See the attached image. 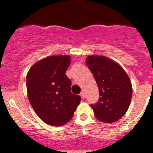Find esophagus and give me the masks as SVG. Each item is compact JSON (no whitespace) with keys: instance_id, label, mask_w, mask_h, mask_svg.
<instances>
[{"instance_id":"obj_1","label":"esophagus","mask_w":153,"mask_h":153,"mask_svg":"<svg viewBox=\"0 0 153 153\" xmlns=\"http://www.w3.org/2000/svg\"><path fill=\"white\" fill-rule=\"evenodd\" d=\"M80 97L82 99H84L85 98V93L84 92H82V93H80Z\"/></svg>"}]
</instances>
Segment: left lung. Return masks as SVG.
Masks as SVG:
<instances>
[{
	"mask_svg": "<svg viewBox=\"0 0 153 153\" xmlns=\"http://www.w3.org/2000/svg\"><path fill=\"white\" fill-rule=\"evenodd\" d=\"M86 63L98 86L100 98L91 104L95 117L101 122L115 123L122 118L130 105L132 83L125 70L104 56H88Z\"/></svg>",
	"mask_w": 153,
	"mask_h": 153,
	"instance_id": "obj_1",
	"label": "left lung"
}]
</instances>
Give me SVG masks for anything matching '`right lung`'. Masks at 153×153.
I'll return each instance as SVG.
<instances>
[{
    "label": "right lung",
    "mask_w": 153,
    "mask_h": 153,
    "mask_svg": "<svg viewBox=\"0 0 153 153\" xmlns=\"http://www.w3.org/2000/svg\"><path fill=\"white\" fill-rule=\"evenodd\" d=\"M68 55L47 56L33 64L27 74L30 103L44 123L61 126L68 123L81 100L70 91L71 80L66 75L70 64Z\"/></svg>",
    "instance_id": "obj_1"
}]
</instances>
